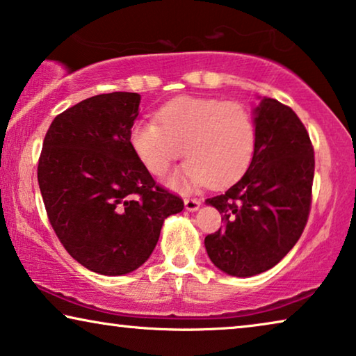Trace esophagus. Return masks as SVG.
<instances>
[{"instance_id": "obj_1", "label": "esophagus", "mask_w": 356, "mask_h": 356, "mask_svg": "<svg viewBox=\"0 0 356 356\" xmlns=\"http://www.w3.org/2000/svg\"><path fill=\"white\" fill-rule=\"evenodd\" d=\"M184 204H185V209L190 211V212H195V211L200 209L201 201L196 200V198H187L184 201Z\"/></svg>"}]
</instances>
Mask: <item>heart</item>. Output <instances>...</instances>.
<instances>
[{
	"instance_id": "obj_1",
	"label": "heart",
	"mask_w": 356,
	"mask_h": 356,
	"mask_svg": "<svg viewBox=\"0 0 356 356\" xmlns=\"http://www.w3.org/2000/svg\"><path fill=\"white\" fill-rule=\"evenodd\" d=\"M156 120L131 127V145L155 176H163L180 156L188 160L168 184L188 190L222 187L246 171L256 147V123L245 105L217 99L180 97L164 105Z\"/></svg>"
}]
</instances>
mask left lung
<instances>
[{
    "label": "left lung",
    "mask_w": 356,
    "mask_h": 356,
    "mask_svg": "<svg viewBox=\"0 0 356 356\" xmlns=\"http://www.w3.org/2000/svg\"><path fill=\"white\" fill-rule=\"evenodd\" d=\"M256 147L248 171L225 193L206 200L225 229L204 238L220 272L254 277L277 265L299 240L309 219L314 147L293 110L259 97L252 110Z\"/></svg>",
    "instance_id": "obj_1"
}]
</instances>
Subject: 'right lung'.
Masks as SVG:
<instances>
[{"instance_id":"add662e5","label":"right lung","mask_w":356,"mask_h":356,"mask_svg":"<svg viewBox=\"0 0 356 356\" xmlns=\"http://www.w3.org/2000/svg\"><path fill=\"white\" fill-rule=\"evenodd\" d=\"M140 95L89 97L57 115L46 132L38 184L67 252L91 272L120 277L147 262L166 217L184 209L131 145Z\"/></svg>"}]
</instances>
